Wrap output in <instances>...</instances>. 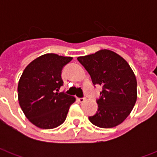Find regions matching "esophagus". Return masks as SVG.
<instances>
[{
  "label": "esophagus",
  "mask_w": 157,
  "mask_h": 157,
  "mask_svg": "<svg viewBox=\"0 0 157 157\" xmlns=\"http://www.w3.org/2000/svg\"><path fill=\"white\" fill-rule=\"evenodd\" d=\"M85 100L86 99L84 98H77V101H78L79 102H85Z\"/></svg>",
  "instance_id": "obj_1"
}]
</instances>
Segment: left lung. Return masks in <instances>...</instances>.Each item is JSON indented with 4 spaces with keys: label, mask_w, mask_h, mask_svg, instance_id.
<instances>
[{
    "label": "left lung",
    "mask_w": 157,
    "mask_h": 157,
    "mask_svg": "<svg viewBox=\"0 0 157 157\" xmlns=\"http://www.w3.org/2000/svg\"><path fill=\"white\" fill-rule=\"evenodd\" d=\"M77 59L90 74L93 84L102 86L98 110L89 117L90 122L104 128L120 124L137 100V81L128 62L109 49H100Z\"/></svg>",
    "instance_id": "left-lung-1"
}]
</instances>
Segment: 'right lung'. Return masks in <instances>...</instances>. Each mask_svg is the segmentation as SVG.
Returning a JSON list of instances; mask_svg holds the SVG:
<instances>
[{"label": "right lung", "mask_w": 157, "mask_h": 157, "mask_svg": "<svg viewBox=\"0 0 157 157\" xmlns=\"http://www.w3.org/2000/svg\"><path fill=\"white\" fill-rule=\"evenodd\" d=\"M72 57L45 54L26 66L17 86L19 105L36 127L50 129L65 122L75 98L59 92L62 68Z\"/></svg>", "instance_id": "obj_1"}]
</instances>
